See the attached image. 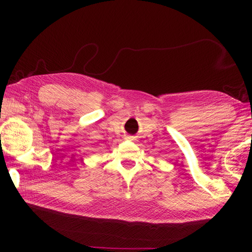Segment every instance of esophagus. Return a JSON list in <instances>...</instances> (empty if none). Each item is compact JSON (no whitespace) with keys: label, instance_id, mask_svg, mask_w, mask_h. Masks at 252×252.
Instances as JSON below:
<instances>
[{"label":"esophagus","instance_id":"34e87169","mask_svg":"<svg viewBox=\"0 0 252 252\" xmlns=\"http://www.w3.org/2000/svg\"><path fill=\"white\" fill-rule=\"evenodd\" d=\"M130 139H131V138H130Z\"/></svg>","mask_w":252,"mask_h":252}]
</instances>
